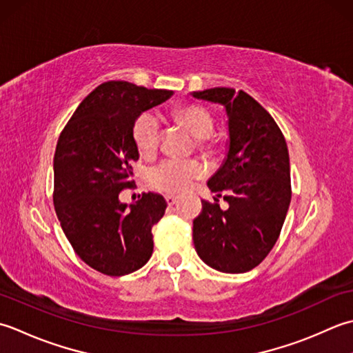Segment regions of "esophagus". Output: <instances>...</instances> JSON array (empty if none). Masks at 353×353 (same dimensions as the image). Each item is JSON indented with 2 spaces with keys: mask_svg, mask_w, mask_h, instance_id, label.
Masks as SVG:
<instances>
[{
  "mask_svg": "<svg viewBox=\"0 0 353 353\" xmlns=\"http://www.w3.org/2000/svg\"><path fill=\"white\" fill-rule=\"evenodd\" d=\"M164 198H166V203H168L169 205H172V204H175V203H176V201H178V196H175V195H172V193H168V195H166V196H164Z\"/></svg>",
  "mask_w": 353,
  "mask_h": 353,
  "instance_id": "34e87169",
  "label": "esophagus"
}]
</instances>
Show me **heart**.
Listing matches in <instances>:
<instances>
[{
  "mask_svg": "<svg viewBox=\"0 0 353 353\" xmlns=\"http://www.w3.org/2000/svg\"><path fill=\"white\" fill-rule=\"evenodd\" d=\"M175 119L189 129L195 137L196 148L201 154H213L214 146L210 137L214 129V119L212 112L204 106L185 105L175 111ZM132 139L137 149L143 157H152L161 139L160 120L154 112H141L135 119L132 126ZM204 168L195 160H163L148 170V179L152 187L163 192H183L192 184V181L201 178Z\"/></svg>",
  "mask_w": 353,
  "mask_h": 353,
  "instance_id": "b5f03b06",
  "label": "heart"
}]
</instances>
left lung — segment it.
<instances>
[{"label":"left lung","instance_id":"obj_1","mask_svg":"<svg viewBox=\"0 0 353 353\" xmlns=\"http://www.w3.org/2000/svg\"><path fill=\"white\" fill-rule=\"evenodd\" d=\"M192 96L224 105L230 137L225 161L207 183L228 208L203 201V212L193 219V243L213 270L247 272L274 247L290 208L285 137L270 112L242 90L210 88Z\"/></svg>","mask_w":353,"mask_h":353}]
</instances>
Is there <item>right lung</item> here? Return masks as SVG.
Masks as SVG:
<instances>
[{"instance_id":"right-lung-1","label":"right lung","mask_w":353,"mask_h":353,"mask_svg":"<svg viewBox=\"0 0 353 353\" xmlns=\"http://www.w3.org/2000/svg\"><path fill=\"white\" fill-rule=\"evenodd\" d=\"M172 94L125 81L105 82L82 100L57 140V219L76 254L102 274H129L152 256V227L163 218L166 199L149 192L128 207L119 193L132 185L131 163L139 160L135 119Z\"/></svg>"}]
</instances>
